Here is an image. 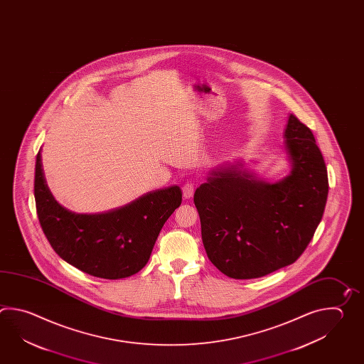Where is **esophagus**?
<instances>
[{
  "instance_id": "34e87169",
  "label": "esophagus",
  "mask_w": 364,
  "mask_h": 364,
  "mask_svg": "<svg viewBox=\"0 0 364 364\" xmlns=\"http://www.w3.org/2000/svg\"><path fill=\"white\" fill-rule=\"evenodd\" d=\"M194 193L193 181H186V184L183 186V196L184 198H191Z\"/></svg>"
}]
</instances>
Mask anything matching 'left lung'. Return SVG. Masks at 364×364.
<instances>
[{"mask_svg": "<svg viewBox=\"0 0 364 364\" xmlns=\"http://www.w3.org/2000/svg\"><path fill=\"white\" fill-rule=\"evenodd\" d=\"M291 171L269 184L242 164L211 171L194 205L208 259L232 279H257L294 263L310 244L328 197V173L311 129L290 114L284 131Z\"/></svg>", "mask_w": 364, "mask_h": 364, "instance_id": "left-lung-1", "label": "left lung"}]
</instances>
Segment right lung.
<instances>
[{
  "mask_svg": "<svg viewBox=\"0 0 364 364\" xmlns=\"http://www.w3.org/2000/svg\"><path fill=\"white\" fill-rule=\"evenodd\" d=\"M178 186L150 192L102 214H75L54 200L45 181L41 150L35 167L38 222L54 252L85 274L117 280L148 263L164 223L181 205Z\"/></svg>",
  "mask_w": 364,
  "mask_h": 364,
  "instance_id": "1",
  "label": "right lung"
}]
</instances>
